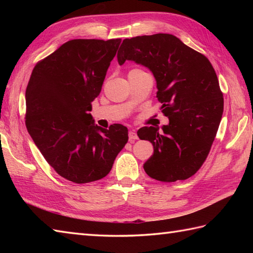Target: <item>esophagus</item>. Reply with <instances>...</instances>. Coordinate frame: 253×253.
Wrapping results in <instances>:
<instances>
[{"label":"esophagus","mask_w":253,"mask_h":253,"mask_svg":"<svg viewBox=\"0 0 253 253\" xmlns=\"http://www.w3.org/2000/svg\"><path fill=\"white\" fill-rule=\"evenodd\" d=\"M128 136H129V140L133 141V140H137L138 136H137V132L135 130H130L129 133H128Z\"/></svg>","instance_id":"obj_1"}]
</instances>
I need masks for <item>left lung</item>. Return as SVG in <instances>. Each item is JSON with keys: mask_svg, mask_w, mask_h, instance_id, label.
I'll return each instance as SVG.
<instances>
[{"mask_svg": "<svg viewBox=\"0 0 253 253\" xmlns=\"http://www.w3.org/2000/svg\"><path fill=\"white\" fill-rule=\"evenodd\" d=\"M148 67L157 80V98L169 124L142 127L141 140L153 144V154L143 169L153 179L185 180L195 175L207 160L224 110L216 73L207 56L169 34L125 39L117 53Z\"/></svg>", "mask_w": 253, "mask_h": 253, "instance_id": "left-lung-1", "label": "left lung"}]
</instances>
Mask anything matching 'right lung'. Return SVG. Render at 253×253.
<instances>
[{"instance_id":"1","label":"right lung","mask_w":253,"mask_h":253,"mask_svg":"<svg viewBox=\"0 0 253 253\" xmlns=\"http://www.w3.org/2000/svg\"><path fill=\"white\" fill-rule=\"evenodd\" d=\"M121 41H67L36 64L27 85V130L51 168L75 184L105 177L128 141L127 127L104 129L89 114Z\"/></svg>"}]
</instances>
